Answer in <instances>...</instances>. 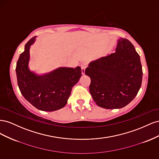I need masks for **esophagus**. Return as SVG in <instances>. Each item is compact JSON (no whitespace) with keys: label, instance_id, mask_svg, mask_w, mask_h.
<instances>
[{"label":"esophagus","instance_id":"1","mask_svg":"<svg viewBox=\"0 0 159 159\" xmlns=\"http://www.w3.org/2000/svg\"><path fill=\"white\" fill-rule=\"evenodd\" d=\"M86 66H87V65H86L85 63H82L81 64V74H82L83 75L85 74V70L86 68Z\"/></svg>","mask_w":159,"mask_h":159}]
</instances>
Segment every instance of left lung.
Returning <instances> with one entry per match:
<instances>
[{
  "label": "left lung",
  "instance_id": "1",
  "mask_svg": "<svg viewBox=\"0 0 159 159\" xmlns=\"http://www.w3.org/2000/svg\"><path fill=\"white\" fill-rule=\"evenodd\" d=\"M85 74L90 77L89 91L98 106L122 108L135 98L141 86L140 56L131 42L121 38L115 52L90 62Z\"/></svg>",
  "mask_w": 159,
  "mask_h": 159
}]
</instances>
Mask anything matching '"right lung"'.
<instances>
[{
	"label": "right lung",
	"instance_id": "obj_1",
	"mask_svg": "<svg viewBox=\"0 0 159 159\" xmlns=\"http://www.w3.org/2000/svg\"><path fill=\"white\" fill-rule=\"evenodd\" d=\"M36 36L28 41L16 63L18 85L25 98L39 110L53 111L64 107L73 86L81 76L79 66L75 68H59L48 74L36 75L28 68L30 47Z\"/></svg>",
	"mask_w": 159,
	"mask_h": 159
}]
</instances>
